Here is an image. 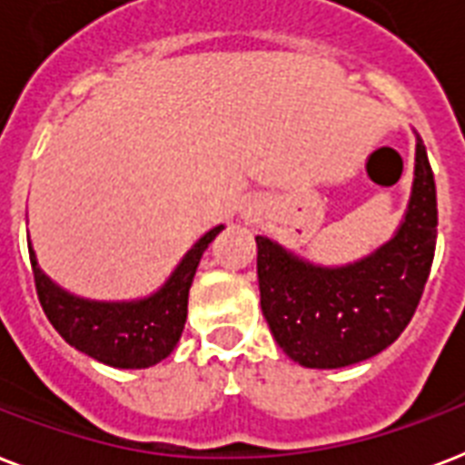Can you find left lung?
I'll return each mask as SVG.
<instances>
[{
  "mask_svg": "<svg viewBox=\"0 0 465 465\" xmlns=\"http://www.w3.org/2000/svg\"><path fill=\"white\" fill-rule=\"evenodd\" d=\"M255 243L262 315L286 356L318 370L377 356L413 318L435 258L437 191L420 135L409 207L377 251L324 267L267 236H255Z\"/></svg>",
  "mask_w": 465,
  "mask_h": 465,
  "instance_id": "left-lung-1",
  "label": "left lung"
}]
</instances>
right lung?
Instances as JSON below:
<instances>
[{"label": "right lung", "instance_id": "1", "mask_svg": "<svg viewBox=\"0 0 465 465\" xmlns=\"http://www.w3.org/2000/svg\"><path fill=\"white\" fill-rule=\"evenodd\" d=\"M224 224L200 236L154 293L135 301H90L52 282L37 265L28 243L43 311L64 341L112 368L141 370L157 365L176 349L188 315V292L205 248Z\"/></svg>", "mask_w": 465, "mask_h": 465}]
</instances>
